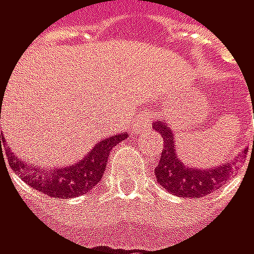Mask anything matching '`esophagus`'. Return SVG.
Here are the masks:
<instances>
[{"mask_svg": "<svg viewBox=\"0 0 254 254\" xmlns=\"http://www.w3.org/2000/svg\"><path fill=\"white\" fill-rule=\"evenodd\" d=\"M150 120H151V117L148 115V113H144V115H141V117H139V118L134 121L133 128H134L136 131H144V130L148 128V126H150Z\"/></svg>", "mask_w": 254, "mask_h": 254, "instance_id": "34e87169", "label": "esophagus"}]
</instances>
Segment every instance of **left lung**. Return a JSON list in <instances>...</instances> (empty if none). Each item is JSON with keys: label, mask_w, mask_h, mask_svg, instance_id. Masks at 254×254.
Instances as JSON below:
<instances>
[{"label": "left lung", "mask_w": 254, "mask_h": 254, "mask_svg": "<svg viewBox=\"0 0 254 254\" xmlns=\"http://www.w3.org/2000/svg\"><path fill=\"white\" fill-rule=\"evenodd\" d=\"M153 128L163 137V150L160 154V160L154 170V174L157 182L168 192L177 197L198 198L217 191V189H220V186H223L229 180L239 157L236 160H232L230 163L226 162L224 165H220L217 168H189L177 156L176 141L171 127L165 124V121H156L153 124Z\"/></svg>", "instance_id": "left-lung-1"}]
</instances>
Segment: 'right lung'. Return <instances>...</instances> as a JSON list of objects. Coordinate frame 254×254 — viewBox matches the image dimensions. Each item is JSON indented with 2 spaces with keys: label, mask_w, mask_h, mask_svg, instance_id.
<instances>
[{
  "label": "right lung",
  "mask_w": 254,
  "mask_h": 254,
  "mask_svg": "<svg viewBox=\"0 0 254 254\" xmlns=\"http://www.w3.org/2000/svg\"><path fill=\"white\" fill-rule=\"evenodd\" d=\"M127 136V133H121L106 137L104 141L95 144L89 154L84 156L81 160L63 168H33L16 156L8 157V163L10 168L36 191L56 198H75L92 189L103 179L109 153ZM1 144L2 136L0 134V148Z\"/></svg>",
  "instance_id": "right-lung-1"
}]
</instances>
